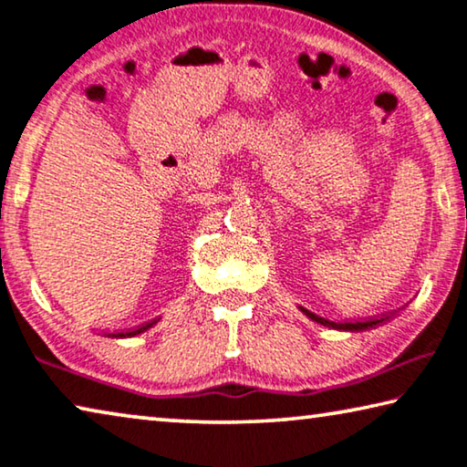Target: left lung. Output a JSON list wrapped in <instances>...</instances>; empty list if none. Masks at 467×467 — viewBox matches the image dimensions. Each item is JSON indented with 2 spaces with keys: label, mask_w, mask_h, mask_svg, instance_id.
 I'll return each mask as SVG.
<instances>
[{
  "label": "left lung",
  "mask_w": 467,
  "mask_h": 467,
  "mask_svg": "<svg viewBox=\"0 0 467 467\" xmlns=\"http://www.w3.org/2000/svg\"><path fill=\"white\" fill-rule=\"evenodd\" d=\"M300 311H303L306 317L317 321V324H321V326H327V327H334V329H347V332H361V329L376 327V326L384 324V321L389 319V315H384V317H369V319H361V321H329L326 317H319V315L306 311V308H300Z\"/></svg>",
  "instance_id": "left-lung-1"
}]
</instances>
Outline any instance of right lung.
<instances>
[{"label":"right lung","mask_w":467,"mask_h":467,"mask_svg":"<svg viewBox=\"0 0 467 467\" xmlns=\"http://www.w3.org/2000/svg\"><path fill=\"white\" fill-rule=\"evenodd\" d=\"M156 324V319H152V321H148V324H143V326H140V327H135V329H129V332H117V334H112L114 338H127V336H135V334H141V332H146L148 327H152Z\"/></svg>","instance_id":"add662e5"}]
</instances>
